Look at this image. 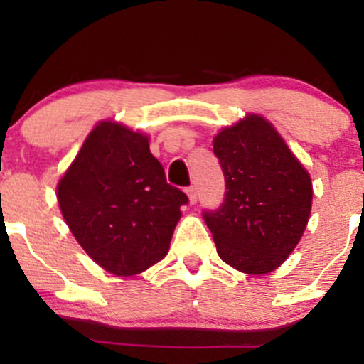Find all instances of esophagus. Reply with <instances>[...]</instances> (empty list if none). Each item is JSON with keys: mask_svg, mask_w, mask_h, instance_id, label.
Returning a JSON list of instances; mask_svg holds the SVG:
<instances>
[{"mask_svg": "<svg viewBox=\"0 0 364 364\" xmlns=\"http://www.w3.org/2000/svg\"><path fill=\"white\" fill-rule=\"evenodd\" d=\"M188 202H190V205H195V203L198 202V193H196V188L193 186L188 190Z\"/></svg>", "mask_w": 364, "mask_h": 364, "instance_id": "34e87169", "label": "esophagus"}]
</instances>
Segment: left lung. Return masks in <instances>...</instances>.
<instances>
[{"label": "left lung", "instance_id": "obj_1", "mask_svg": "<svg viewBox=\"0 0 364 364\" xmlns=\"http://www.w3.org/2000/svg\"><path fill=\"white\" fill-rule=\"evenodd\" d=\"M212 145L225 179L214 225L223 236L243 241L248 248L241 255H250L257 267L274 265L304 229L308 208L299 207L310 200V174L282 136L257 116L223 128Z\"/></svg>", "mask_w": 364, "mask_h": 364}]
</instances>
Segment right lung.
<instances>
[{
	"label": "right lung",
	"mask_w": 364,
	"mask_h": 364,
	"mask_svg": "<svg viewBox=\"0 0 364 364\" xmlns=\"http://www.w3.org/2000/svg\"><path fill=\"white\" fill-rule=\"evenodd\" d=\"M61 185L75 203L65 212L66 220L87 241L145 231L166 248L186 202L185 191L169 185L162 164L150 154L149 136L118 123H102L90 133ZM95 223L108 232L99 233Z\"/></svg>",
	"instance_id": "obj_1"
}]
</instances>
